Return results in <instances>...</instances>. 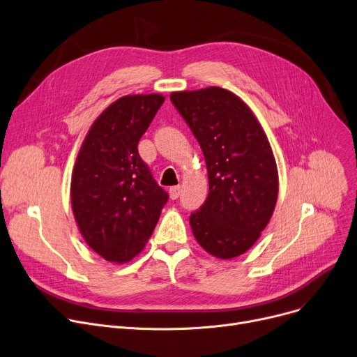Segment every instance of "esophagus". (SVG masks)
I'll list each match as a JSON object with an SVG mask.
<instances>
[{
  "label": "esophagus",
  "instance_id": "1",
  "mask_svg": "<svg viewBox=\"0 0 357 357\" xmlns=\"http://www.w3.org/2000/svg\"><path fill=\"white\" fill-rule=\"evenodd\" d=\"M180 192H181V187L180 185H174L170 188V199L172 200H177L178 196H180Z\"/></svg>",
  "mask_w": 357,
  "mask_h": 357
}]
</instances>
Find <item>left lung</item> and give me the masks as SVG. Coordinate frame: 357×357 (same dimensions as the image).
<instances>
[{
	"label": "left lung",
	"mask_w": 357,
	"mask_h": 357,
	"mask_svg": "<svg viewBox=\"0 0 357 357\" xmlns=\"http://www.w3.org/2000/svg\"><path fill=\"white\" fill-rule=\"evenodd\" d=\"M170 99L204 154L208 195L190 215L193 235L211 255L245 254L266 227L278 197V170L261 123L235 93L211 86Z\"/></svg>",
	"instance_id": "1"
}]
</instances>
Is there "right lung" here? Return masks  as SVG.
I'll return each instance as SVG.
<instances>
[{
    "instance_id": "1",
    "label": "right lung",
    "mask_w": 357,
    "mask_h": 357,
    "mask_svg": "<svg viewBox=\"0 0 357 357\" xmlns=\"http://www.w3.org/2000/svg\"><path fill=\"white\" fill-rule=\"evenodd\" d=\"M162 102V95L150 93L111 103L92 123L73 167L70 200L77 227L109 262H128L141 252L169 200L138 154Z\"/></svg>"
}]
</instances>
